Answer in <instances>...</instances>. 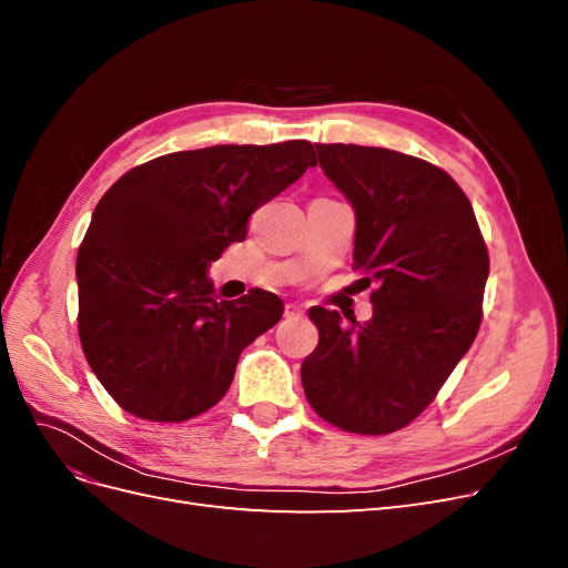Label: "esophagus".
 Listing matches in <instances>:
<instances>
[{"mask_svg":"<svg viewBox=\"0 0 568 568\" xmlns=\"http://www.w3.org/2000/svg\"><path fill=\"white\" fill-rule=\"evenodd\" d=\"M284 315H286V317H301V315H303L301 305H296V303H286V307H284Z\"/></svg>","mask_w":568,"mask_h":568,"instance_id":"esophagus-1","label":"esophagus"}]
</instances>
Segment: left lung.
<instances>
[{
	"mask_svg": "<svg viewBox=\"0 0 568 568\" xmlns=\"http://www.w3.org/2000/svg\"><path fill=\"white\" fill-rule=\"evenodd\" d=\"M315 149L355 209L353 267L376 288L367 322L307 313L320 343L303 359V390L343 432L393 434L434 403L474 343L488 248L467 194L438 165L382 146Z\"/></svg>",
	"mask_w": 568,
	"mask_h": 568,
	"instance_id": "8db88e82",
	"label": "left lung"
}]
</instances>
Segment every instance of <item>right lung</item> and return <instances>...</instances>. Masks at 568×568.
Returning <instances> with one entry per match:
<instances>
[{
    "mask_svg": "<svg viewBox=\"0 0 568 568\" xmlns=\"http://www.w3.org/2000/svg\"><path fill=\"white\" fill-rule=\"evenodd\" d=\"M315 165L313 144H220L136 165L97 203L78 251V334L111 398L186 422L227 393L239 355L282 320L263 288L220 301L205 270L248 217Z\"/></svg>",
    "mask_w": 568,
    "mask_h": 568,
    "instance_id": "1",
    "label": "right lung"
}]
</instances>
